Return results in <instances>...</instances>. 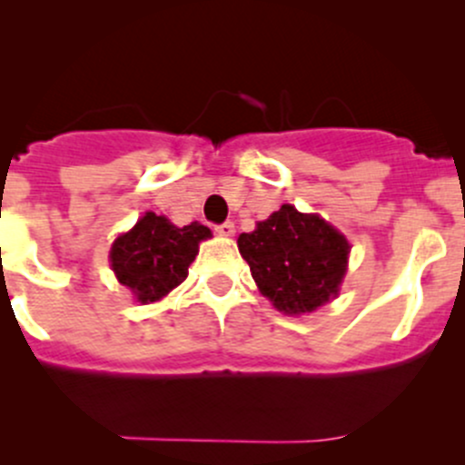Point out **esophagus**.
Here are the masks:
<instances>
[{"label":"esophagus","instance_id":"34e87169","mask_svg":"<svg viewBox=\"0 0 465 465\" xmlns=\"http://www.w3.org/2000/svg\"><path fill=\"white\" fill-rule=\"evenodd\" d=\"M215 232L220 233V236H233V232H236V227H233V223H223V224H215Z\"/></svg>","mask_w":465,"mask_h":465}]
</instances>
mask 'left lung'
Returning <instances> with one entry per match:
<instances>
[{
	"instance_id": "8db88e82",
	"label": "left lung",
	"mask_w": 465,
	"mask_h": 465,
	"mask_svg": "<svg viewBox=\"0 0 465 465\" xmlns=\"http://www.w3.org/2000/svg\"><path fill=\"white\" fill-rule=\"evenodd\" d=\"M238 250L261 292L285 315H302L337 297L351 247L320 215L283 204L241 233Z\"/></svg>"
}]
</instances>
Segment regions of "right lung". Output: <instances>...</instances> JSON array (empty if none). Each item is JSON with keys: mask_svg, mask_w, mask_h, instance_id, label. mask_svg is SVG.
<instances>
[{"mask_svg": "<svg viewBox=\"0 0 465 465\" xmlns=\"http://www.w3.org/2000/svg\"><path fill=\"white\" fill-rule=\"evenodd\" d=\"M209 236L204 224L175 227L163 215L150 211L114 241L110 252L112 270L125 288L133 290L137 302H157L189 276L200 241Z\"/></svg>", "mask_w": 465, "mask_h": 465, "instance_id": "obj_1", "label": "right lung"}]
</instances>
